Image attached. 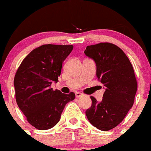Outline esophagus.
<instances>
[{"instance_id":"obj_1","label":"esophagus","mask_w":151,"mask_h":151,"mask_svg":"<svg viewBox=\"0 0 151 151\" xmlns=\"http://www.w3.org/2000/svg\"><path fill=\"white\" fill-rule=\"evenodd\" d=\"M75 94H76V97H80L82 95V93H81V92H78V91H76V93H75Z\"/></svg>"}]
</instances>
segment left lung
I'll list each match as a JSON object with an SVG mask.
<instances>
[{
	"instance_id": "8db88e82",
	"label": "left lung",
	"mask_w": 151,
	"mask_h": 151,
	"mask_svg": "<svg viewBox=\"0 0 151 151\" xmlns=\"http://www.w3.org/2000/svg\"><path fill=\"white\" fill-rule=\"evenodd\" d=\"M85 54L94 60L98 81L105 86L101 102L91 96L92 104L85 114L94 127L109 131L120 123L132 107L138 88L134 69L122 49L113 44L89 45Z\"/></svg>"
}]
</instances>
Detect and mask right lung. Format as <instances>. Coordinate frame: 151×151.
<instances>
[{
    "label": "right lung",
    "mask_w": 151,
    "mask_h": 151,
    "mask_svg": "<svg viewBox=\"0 0 151 151\" xmlns=\"http://www.w3.org/2000/svg\"><path fill=\"white\" fill-rule=\"evenodd\" d=\"M73 45H44L26 56L14 77L16 101L31 125L38 130L51 129L59 122L66 104L75 94H63L50 85L58 82L62 64Z\"/></svg>",
    "instance_id": "add662e5"
}]
</instances>
